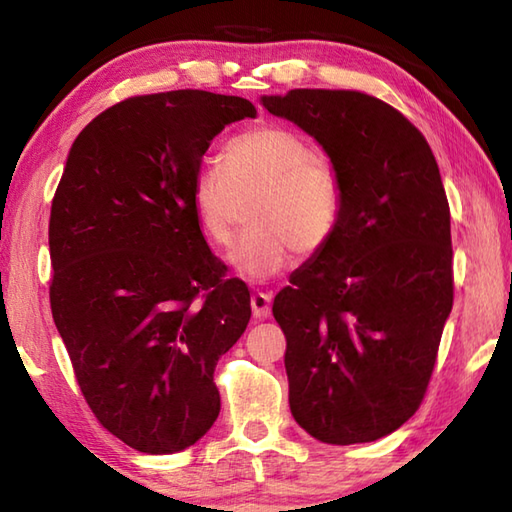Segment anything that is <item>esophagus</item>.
Here are the masks:
<instances>
[{
  "instance_id": "34e87169",
  "label": "esophagus",
  "mask_w": 512,
  "mask_h": 512,
  "mask_svg": "<svg viewBox=\"0 0 512 512\" xmlns=\"http://www.w3.org/2000/svg\"><path fill=\"white\" fill-rule=\"evenodd\" d=\"M271 293L266 291H255L253 298H250V307H253L255 318H268L271 316Z\"/></svg>"
}]
</instances>
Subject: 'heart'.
Masks as SVG:
<instances>
[{"label":"heart","mask_w":512,"mask_h":512,"mask_svg":"<svg viewBox=\"0 0 512 512\" xmlns=\"http://www.w3.org/2000/svg\"><path fill=\"white\" fill-rule=\"evenodd\" d=\"M221 166L203 164L189 198L198 228L214 246L230 244L239 205L255 198L248 216L255 230L228 253V264L244 280H271L296 250L318 253L339 228V171L298 133L280 126L250 128L223 146Z\"/></svg>","instance_id":"b5f03b06"}]
</instances>
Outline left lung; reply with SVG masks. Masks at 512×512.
I'll use <instances>...</instances> for the list:
<instances>
[{"mask_svg": "<svg viewBox=\"0 0 512 512\" xmlns=\"http://www.w3.org/2000/svg\"><path fill=\"white\" fill-rule=\"evenodd\" d=\"M259 101L314 137L343 185L339 228L273 302L291 413L320 443H372L418 411L452 311L438 164L402 112L363 92Z\"/></svg>", "mask_w": 512, "mask_h": 512, "instance_id": "8db88e82", "label": "left lung"}]
</instances>
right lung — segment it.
<instances>
[{"label":"right lung","instance_id":"add662e5","mask_svg":"<svg viewBox=\"0 0 512 512\" xmlns=\"http://www.w3.org/2000/svg\"><path fill=\"white\" fill-rule=\"evenodd\" d=\"M253 103L203 90L101 112L69 149L49 219L51 314L92 413L144 454H176L219 418L214 368L250 320L192 210V180Z\"/></svg>","mask_w":512,"mask_h":512}]
</instances>
